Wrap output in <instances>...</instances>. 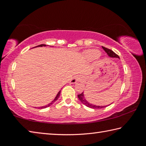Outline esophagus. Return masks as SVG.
Returning <instances> with one entry per match:
<instances>
[{
    "mask_svg": "<svg viewBox=\"0 0 146 146\" xmlns=\"http://www.w3.org/2000/svg\"><path fill=\"white\" fill-rule=\"evenodd\" d=\"M80 80V77H78V76H75V77H74L73 78L71 79V84H75L76 82H78V81Z\"/></svg>",
    "mask_w": 146,
    "mask_h": 146,
    "instance_id": "obj_1",
    "label": "esophagus"
}]
</instances>
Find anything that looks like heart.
<instances>
[{"label":"heart","mask_w":146,"mask_h":146,"mask_svg":"<svg viewBox=\"0 0 146 146\" xmlns=\"http://www.w3.org/2000/svg\"><path fill=\"white\" fill-rule=\"evenodd\" d=\"M84 55L85 57L88 60H94L100 55V53L97 49H90V50L86 51Z\"/></svg>","instance_id":"obj_1"}]
</instances>
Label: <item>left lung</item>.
<instances>
[{
  "instance_id": "8db88e82",
  "label": "left lung",
  "mask_w": 146,
  "mask_h": 146,
  "mask_svg": "<svg viewBox=\"0 0 146 146\" xmlns=\"http://www.w3.org/2000/svg\"><path fill=\"white\" fill-rule=\"evenodd\" d=\"M102 47L104 50L106 51V53H107V54L108 55V56H110V57L120 58L119 56L117 55L115 52H113L112 50H111V49H108V48H105V47H103V46H102ZM78 99L80 100V102L83 104H84L85 106H86L88 108H93V109H101V108H104L107 107V106H96L95 104H92L88 102V101L86 100V98L84 97V95L83 92L81 94H80V95H78ZM109 106H110V105H109Z\"/></svg>"
}]
</instances>
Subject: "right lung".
Returning <instances> with one entry per match:
<instances>
[{"instance_id": "add662e5", "label": "right lung", "mask_w": 146, "mask_h": 146, "mask_svg": "<svg viewBox=\"0 0 146 146\" xmlns=\"http://www.w3.org/2000/svg\"><path fill=\"white\" fill-rule=\"evenodd\" d=\"M46 44H40V45H38V46H35V48H36V47H42V46H46ZM60 91H59V92L58 93V94L57 95H56V96L55 97V98H54V100L52 101V102H51V103H49V104H48L47 106H42V107H40L39 108V109H43V108H48V107H49V106H50L51 104H53L55 102L56 100H58V97H59V96H60Z\"/></svg>"}]
</instances>
